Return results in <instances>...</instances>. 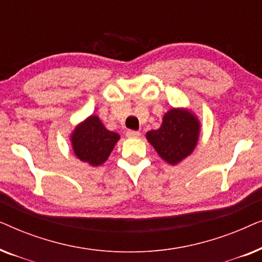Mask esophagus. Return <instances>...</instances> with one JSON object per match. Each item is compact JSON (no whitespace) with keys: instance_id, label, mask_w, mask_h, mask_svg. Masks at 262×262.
Instances as JSON below:
<instances>
[{"instance_id":"1","label":"esophagus","mask_w":262,"mask_h":262,"mask_svg":"<svg viewBox=\"0 0 262 262\" xmlns=\"http://www.w3.org/2000/svg\"><path fill=\"white\" fill-rule=\"evenodd\" d=\"M126 136L128 138H139V137H141V132L134 131V130H128L126 132Z\"/></svg>"}]
</instances>
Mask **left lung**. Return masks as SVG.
I'll list each match as a JSON object with an SVG mask.
<instances>
[{"label":"left lung","mask_w":262,"mask_h":262,"mask_svg":"<svg viewBox=\"0 0 262 262\" xmlns=\"http://www.w3.org/2000/svg\"><path fill=\"white\" fill-rule=\"evenodd\" d=\"M200 136V121L186 107H173L164 113L157 130L146 132L145 137L161 159L175 166L194 151Z\"/></svg>","instance_id":"8db88e82"}]
</instances>
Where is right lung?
I'll list each match as a JSON object with an SVG mask.
<instances>
[{
  "label": "right lung",
  "mask_w": 262,
  "mask_h": 262,
  "mask_svg": "<svg viewBox=\"0 0 262 262\" xmlns=\"http://www.w3.org/2000/svg\"><path fill=\"white\" fill-rule=\"evenodd\" d=\"M119 139V134L106 128L100 118L94 114L78 123L70 134L75 156L92 167L105 163Z\"/></svg>",
  "instance_id": "right-lung-1"
}]
</instances>
